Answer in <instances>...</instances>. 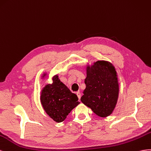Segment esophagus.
<instances>
[{
  "label": "esophagus",
  "mask_w": 151,
  "mask_h": 151,
  "mask_svg": "<svg viewBox=\"0 0 151 151\" xmlns=\"http://www.w3.org/2000/svg\"><path fill=\"white\" fill-rule=\"evenodd\" d=\"M76 95H77V96H78L79 99H80V98H81V93H80V92H76Z\"/></svg>",
  "instance_id": "34e87169"
}]
</instances>
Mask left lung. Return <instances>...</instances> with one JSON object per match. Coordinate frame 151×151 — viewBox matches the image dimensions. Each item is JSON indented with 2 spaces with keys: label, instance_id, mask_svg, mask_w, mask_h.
<instances>
[{
  "label": "left lung",
  "instance_id": "obj_1",
  "mask_svg": "<svg viewBox=\"0 0 151 151\" xmlns=\"http://www.w3.org/2000/svg\"><path fill=\"white\" fill-rule=\"evenodd\" d=\"M86 88L81 101L102 118L113 113L119 96V83L114 66L106 61H97L87 66Z\"/></svg>",
  "mask_w": 151,
  "mask_h": 151
}]
</instances>
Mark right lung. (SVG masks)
<instances>
[{
	"label": "right lung",
	"instance_id": "obj_1",
	"mask_svg": "<svg viewBox=\"0 0 151 151\" xmlns=\"http://www.w3.org/2000/svg\"><path fill=\"white\" fill-rule=\"evenodd\" d=\"M44 73L42 78H45ZM52 83L47 84L42 88L40 93V102L46 113L57 123L63 122L73 109L80 102L75 93L55 75L52 78Z\"/></svg>",
	"mask_w": 151,
	"mask_h": 151
}]
</instances>
